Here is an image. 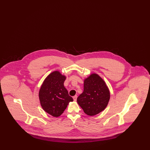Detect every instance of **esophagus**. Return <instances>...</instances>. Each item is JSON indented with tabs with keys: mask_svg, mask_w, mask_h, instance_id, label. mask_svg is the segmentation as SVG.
<instances>
[{
	"mask_svg": "<svg viewBox=\"0 0 150 150\" xmlns=\"http://www.w3.org/2000/svg\"><path fill=\"white\" fill-rule=\"evenodd\" d=\"M77 97H78V96H77L76 95H75V96H74L73 97V99H74V101H76V100H77Z\"/></svg>",
	"mask_w": 150,
	"mask_h": 150,
	"instance_id": "34e87169",
	"label": "esophagus"
}]
</instances>
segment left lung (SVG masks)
<instances>
[{
  "label": "left lung",
  "mask_w": 150,
  "mask_h": 150,
  "mask_svg": "<svg viewBox=\"0 0 150 150\" xmlns=\"http://www.w3.org/2000/svg\"><path fill=\"white\" fill-rule=\"evenodd\" d=\"M109 90L103 79L93 74L84 83V91L77 98L79 106L86 114L94 116L102 111L110 100Z\"/></svg>",
  "instance_id": "1"
}]
</instances>
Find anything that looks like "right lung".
<instances>
[{
  "label": "right lung",
  "instance_id": "obj_1",
  "mask_svg": "<svg viewBox=\"0 0 150 150\" xmlns=\"http://www.w3.org/2000/svg\"><path fill=\"white\" fill-rule=\"evenodd\" d=\"M66 77L59 71L50 74L44 80L39 93L43 110L54 117L59 116L69 103L73 101L64 83Z\"/></svg>",
  "mask_w": 150,
  "mask_h": 150
}]
</instances>
